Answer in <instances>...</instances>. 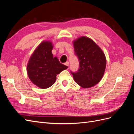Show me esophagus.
I'll list each match as a JSON object with an SVG mask.
<instances>
[{"label": "esophagus", "mask_w": 134, "mask_h": 134, "mask_svg": "<svg viewBox=\"0 0 134 134\" xmlns=\"http://www.w3.org/2000/svg\"><path fill=\"white\" fill-rule=\"evenodd\" d=\"M65 65L67 66H69V62H66L65 63Z\"/></svg>", "instance_id": "esophagus-1"}]
</instances>
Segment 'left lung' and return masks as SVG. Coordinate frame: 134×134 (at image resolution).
<instances>
[{
  "label": "left lung",
  "mask_w": 134,
  "mask_h": 134,
  "mask_svg": "<svg viewBox=\"0 0 134 134\" xmlns=\"http://www.w3.org/2000/svg\"><path fill=\"white\" fill-rule=\"evenodd\" d=\"M73 42L75 54L79 61V69L72 72L75 82L83 88L94 87L102 79L106 66L104 53L95 42L82 36Z\"/></svg>",
  "instance_id": "8db88e82"
}]
</instances>
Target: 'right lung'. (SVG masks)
<instances>
[{
    "instance_id": "right-lung-1",
    "label": "right lung",
    "mask_w": 134,
    "mask_h": 134,
    "mask_svg": "<svg viewBox=\"0 0 134 134\" xmlns=\"http://www.w3.org/2000/svg\"><path fill=\"white\" fill-rule=\"evenodd\" d=\"M52 48V42L42 41L36 47L27 63L28 77L32 83L41 89L52 86L56 75L68 68L61 64L57 57H53Z\"/></svg>"
}]
</instances>
